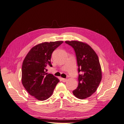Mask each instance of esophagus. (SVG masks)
Instances as JSON below:
<instances>
[{
  "mask_svg": "<svg viewBox=\"0 0 124 124\" xmlns=\"http://www.w3.org/2000/svg\"><path fill=\"white\" fill-rule=\"evenodd\" d=\"M62 80L63 82H66L67 81L66 78H62Z\"/></svg>",
  "mask_w": 124,
  "mask_h": 124,
  "instance_id": "34e87169",
  "label": "esophagus"
}]
</instances>
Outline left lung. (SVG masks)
<instances>
[{
	"label": "left lung",
	"mask_w": 124,
	"mask_h": 124,
	"mask_svg": "<svg viewBox=\"0 0 124 124\" xmlns=\"http://www.w3.org/2000/svg\"><path fill=\"white\" fill-rule=\"evenodd\" d=\"M65 43L74 49L78 66V86L72 93L78 99H85L96 91L102 78L98 57L87 44L77 41Z\"/></svg>",
	"instance_id": "left-lung-1"
}]
</instances>
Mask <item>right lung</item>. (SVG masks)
<instances>
[{
  "mask_svg": "<svg viewBox=\"0 0 124 124\" xmlns=\"http://www.w3.org/2000/svg\"><path fill=\"white\" fill-rule=\"evenodd\" d=\"M63 41L43 42L33 47L25 57L22 67V82L26 91L39 100L47 99L59 82L52 74L46 73L52 67L51 56Z\"/></svg>",
  "mask_w": 124,
  "mask_h": 124,
  "instance_id": "1",
  "label": "right lung"
}]
</instances>
